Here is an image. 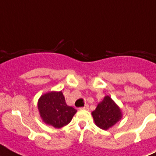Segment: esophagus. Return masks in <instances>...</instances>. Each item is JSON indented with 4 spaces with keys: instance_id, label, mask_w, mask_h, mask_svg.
Masks as SVG:
<instances>
[{
    "instance_id": "34e87169",
    "label": "esophagus",
    "mask_w": 156,
    "mask_h": 156,
    "mask_svg": "<svg viewBox=\"0 0 156 156\" xmlns=\"http://www.w3.org/2000/svg\"><path fill=\"white\" fill-rule=\"evenodd\" d=\"M80 109H83V110H89V105H88V104H86L84 107L80 108Z\"/></svg>"
}]
</instances>
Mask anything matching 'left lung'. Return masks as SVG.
Masks as SVG:
<instances>
[{"label":"left lung","mask_w":156,"mask_h":156,"mask_svg":"<svg viewBox=\"0 0 156 156\" xmlns=\"http://www.w3.org/2000/svg\"><path fill=\"white\" fill-rule=\"evenodd\" d=\"M91 114L96 126L105 130L114 126L122 116L121 109L109 96H105Z\"/></svg>","instance_id":"8db88e82"}]
</instances>
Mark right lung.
Here are the masks:
<instances>
[{
  "label": "right lung",
  "instance_id": "add662e5",
  "mask_svg": "<svg viewBox=\"0 0 156 156\" xmlns=\"http://www.w3.org/2000/svg\"><path fill=\"white\" fill-rule=\"evenodd\" d=\"M38 109L43 121L55 128L68 125L77 110L68 106L61 91H52L43 95L38 102Z\"/></svg>",
  "mask_w": 156,
  "mask_h": 156
}]
</instances>
